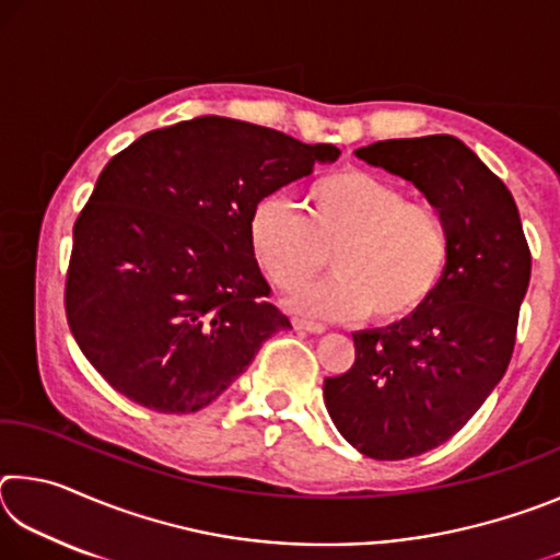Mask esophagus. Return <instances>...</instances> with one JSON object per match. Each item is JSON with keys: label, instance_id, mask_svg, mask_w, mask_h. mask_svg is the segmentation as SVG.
I'll list each match as a JSON object with an SVG mask.
<instances>
[{"label": "esophagus", "instance_id": "1", "mask_svg": "<svg viewBox=\"0 0 560 560\" xmlns=\"http://www.w3.org/2000/svg\"><path fill=\"white\" fill-rule=\"evenodd\" d=\"M293 328L299 330H308V334H324L326 326L324 324H316V320H306V318H293Z\"/></svg>", "mask_w": 560, "mask_h": 560}]
</instances>
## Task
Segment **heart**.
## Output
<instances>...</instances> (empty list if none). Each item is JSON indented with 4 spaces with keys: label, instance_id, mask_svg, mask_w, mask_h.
<instances>
[{
    "label": "heart",
    "instance_id": "b5f03b06",
    "mask_svg": "<svg viewBox=\"0 0 560 560\" xmlns=\"http://www.w3.org/2000/svg\"><path fill=\"white\" fill-rule=\"evenodd\" d=\"M303 214L281 197L254 207V259L279 289H296L324 269L334 277L303 289L293 308L314 318L381 324L420 311L450 261V224L438 207L407 200L405 189L365 170H336L301 192Z\"/></svg>",
    "mask_w": 560,
    "mask_h": 560
}]
</instances>
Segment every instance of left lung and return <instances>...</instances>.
<instances>
[{
    "instance_id": "left-lung-1",
    "label": "left lung",
    "mask_w": 560,
    "mask_h": 560,
    "mask_svg": "<svg viewBox=\"0 0 560 560\" xmlns=\"http://www.w3.org/2000/svg\"><path fill=\"white\" fill-rule=\"evenodd\" d=\"M400 175L450 224V261L412 316L353 334L355 363L326 377L338 432L373 459H407L447 442L504 377L516 343L530 252L506 185L452 136L358 148Z\"/></svg>"
}]
</instances>
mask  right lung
<instances>
[{
    "instance_id": "1",
    "label": "right lung",
    "mask_w": 560,
    "mask_h": 560,
    "mask_svg": "<svg viewBox=\"0 0 560 560\" xmlns=\"http://www.w3.org/2000/svg\"><path fill=\"white\" fill-rule=\"evenodd\" d=\"M338 155L200 116L110 158L73 224L66 318L113 390L148 410L197 412L291 328L267 301L249 220L264 197Z\"/></svg>"
}]
</instances>
